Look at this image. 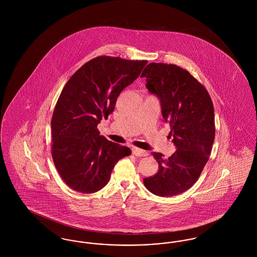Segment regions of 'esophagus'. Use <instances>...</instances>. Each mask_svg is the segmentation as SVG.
<instances>
[{
    "label": "esophagus",
    "mask_w": 257,
    "mask_h": 257,
    "mask_svg": "<svg viewBox=\"0 0 257 257\" xmlns=\"http://www.w3.org/2000/svg\"><path fill=\"white\" fill-rule=\"evenodd\" d=\"M132 153L134 154L135 156H138V157H146L148 155L147 151L140 149L138 147H132Z\"/></svg>",
    "instance_id": "34e87169"
}]
</instances>
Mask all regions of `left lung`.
Wrapping results in <instances>:
<instances>
[{
	"label": "left lung",
	"mask_w": 257,
	"mask_h": 257,
	"mask_svg": "<svg viewBox=\"0 0 257 257\" xmlns=\"http://www.w3.org/2000/svg\"><path fill=\"white\" fill-rule=\"evenodd\" d=\"M141 77L147 78V89L159 98L176 147L168 159L152 152L159 170L144 178V184L156 196H176L196 183L209 159L216 131L213 103L204 86L175 64L151 62Z\"/></svg>",
	"instance_id": "obj_1"
}]
</instances>
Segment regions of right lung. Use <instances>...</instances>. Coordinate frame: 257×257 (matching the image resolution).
Listing matches in <instances>:
<instances>
[{"mask_svg":"<svg viewBox=\"0 0 257 257\" xmlns=\"http://www.w3.org/2000/svg\"><path fill=\"white\" fill-rule=\"evenodd\" d=\"M147 61L100 56L70 77L53 112L52 158L61 179L74 191L92 194L110 180L113 167L130 148L100 136L98 123L108 118L116 99Z\"/></svg>","mask_w":257,"mask_h":257,"instance_id":"add662e5","label":"right lung"}]
</instances>
